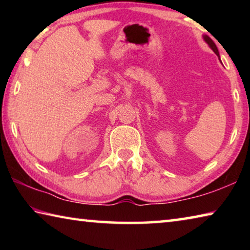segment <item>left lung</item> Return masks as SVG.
<instances>
[{"label": "left lung", "instance_id": "left-lung-1", "mask_svg": "<svg viewBox=\"0 0 250 250\" xmlns=\"http://www.w3.org/2000/svg\"><path fill=\"white\" fill-rule=\"evenodd\" d=\"M203 39H204V41H205V43H207V45L209 46V47L211 48V50H213V52L217 55V56H219V53H218V49H217V47H216V45H215V43L213 42V40L210 39L209 36H207V35H203Z\"/></svg>", "mask_w": 250, "mask_h": 250}]
</instances>
